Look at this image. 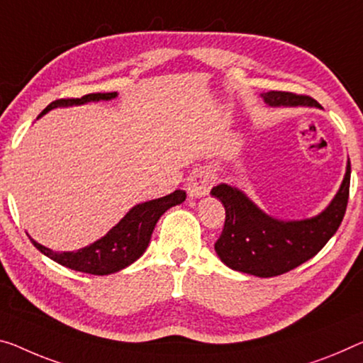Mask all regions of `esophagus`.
<instances>
[{
	"instance_id": "esophagus-1",
	"label": "esophagus",
	"mask_w": 363,
	"mask_h": 363,
	"mask_svg": "<svg viewBox=\"0 0 363 363\" xmlns=\"http://www.w3.org/2000/svg\"><path fill=\"white\" fill-rule=\"evenodd\" d=\"M213 182H214V178L209 174V172H206V170L193 172V174L189 175L188 183H186L188 196L191 199L203 198L204 194H208V191L211 189V185H213Z\"/></svg>"
}]
</instances>
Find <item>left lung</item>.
Returning a JSON list of instances; mask_svg holds the SVG:
<instances>
[{
    "label": "left lung",
    "mask_w": 363,
    "mask_h": 363,
    "mask_svg": "<svg viewBox=\"0 0 363 363\" xmlns=\"http://www.w3.org/2000/svg\"><path fill=\"white\" fill-rule=\"evenodd\" d=\"M267 107L321 108L311 97L291 92L261 94ZM350 162L331 203L316 216L284 220L264 213L242 189L219 183L211 189L224 204L225 224L214 245L219 259L233 271L256 277H272L294 269L320 252L341 225L349 199Z\"/></svg>",
    "instance_id": "1"
}]
</instances>
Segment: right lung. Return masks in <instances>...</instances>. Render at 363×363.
Wrapping results in <instances>:
<instances>
[{"instance_id":"1","label":"right lung","mask_w":363,"mask_h":363,"mask_svg":"<svg viewBox=\"0 0 363 363\" xmlns=\"http://www.w3.org/2000/svg\"><path fill=\"white\" fill-rule=\"evenodd\" d=\"M116 97H118V92L89 94L81 99L55 100L38 115V118L58 107H72V105H84L89 102H100V100H113ZM185 199L186 193L183 189H177L164 198L133 206L123 219L111 227L102 238L76 252H53L52 248L35 242L30 235L29 238L38 252L48 256L55 263L69 267L72 271L87 272V274L108 276L125 269L141 258L149 247L157 220L170 208L182 204Z\"/></svg>"}]
</instances>
